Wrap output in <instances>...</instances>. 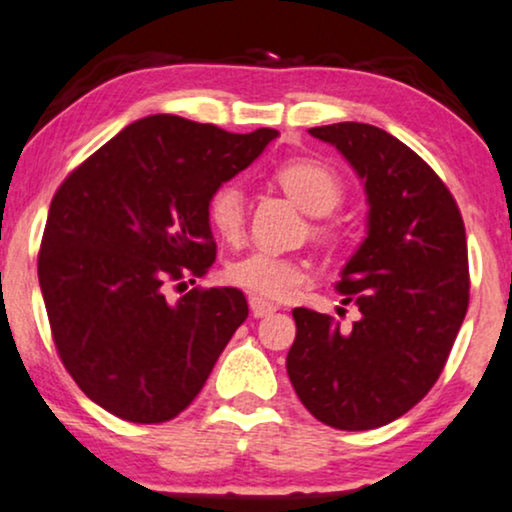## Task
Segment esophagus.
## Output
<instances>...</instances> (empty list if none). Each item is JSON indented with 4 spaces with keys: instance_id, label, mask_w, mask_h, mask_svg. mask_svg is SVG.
<instances>
[{
    "instance_id": "34e87169",
    "label": "esophagus",
    "mask_w": 512,
    "mask_h": 512,
    "mask_svg": "<svg viewBox=\"0 0 512 512\" xmlns=\"http://www.w3.org/2000/svg\"><path fill=\"white\" fill-rule=\"evenodd\" d=\"M250 310H252V315H255V317H269V315H274V312L279 310V307L272 305V303H267V300L255 298V295H252V298H250Z\"/></svg>"
}]
</instances>
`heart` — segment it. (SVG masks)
I'll use <instances>...</instances> for the list:
<instances>
[{
    "label": "heart",
    "instance_id": "b5f03b06",
    "mask_svg": "<svg viewBox=\"0 0 512 512\" xmlns=\"http://www.w3.org/2000/svg\"><path fill=\"white\" fill-rule=\"evenodd\" d=\"M276 183L305 209L307 214L324 217L341 205V176L329 164L312 157H295L274 169ZM207 219L212 229L226 240H238L245 229V195L236 183H221L209 193ZM338 226L322 221L315 224V233L322 238L336 236ZM226 276L233 286L243 288L264 300L291 298L312 279V267L307 260L288 255H276L269 250H255L229 264Z\"/></svg>",
    "mask_w": 512,
    "mask_h": 512
}]
</instances>
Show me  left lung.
<instances>
[{
  "mask_svg": "<svg viewBox=\"0 0 512 512\" xmlns=\"http://www.w3.org/2000/svg\"><path fill=\"white\" fill-rule=\"evenodd\" d=\"M310 133L365 183L367 238L336 283L360 319L341 329L295 307L286 369L319 422L365 432L405 415L443 372L470 303L465 224L446 183L391 133L355 121Z\"/></svg>",
  "mask_w": 512,
  "mask_h": 512,
  "instance_id": "obj_1",
  "label": "left lung"
}]
</instances>
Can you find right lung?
<instances>
[{
	"instance_id": "right-lung-1",
	"label": "right lung",
	"mask_w": 512,
	"mask_h": 512,
	"mask_svg": "<svg viewBox=\"0 0 512 512\" xmlns=\"http://www.w3.org/2000/svg\"><path fill=\"white\" fill-rule=\"evenodd\" d=\"M276 135L145 116L54 193L40 291L61 362L92 403L126 422L159 424L205 386L248 319V300L229 286L193 288L178 300L164 288L207 274L217 257L209 193L248 169Z\"/></svg>"
}]
</instances>
